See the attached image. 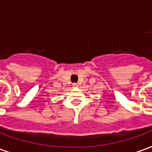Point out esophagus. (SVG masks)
Wrapping results in <instances>:
<instances>
[{
  "label": "esophagus",
  "mask_w": 152,
  "mask_h": 152,
  "mask_svg": "<svg viewBox=\"0 0 152 152\" xmlns=\"http://www.w3.org/2000/svg\"><path fill=\"white\" fill-rule=\"evenodd\" d=\"M78 86V85L77 84H76V83H74V84H72V87L73 88H76Z\"/></svg>",
  "instance_id": "1"
}]
</instances>
